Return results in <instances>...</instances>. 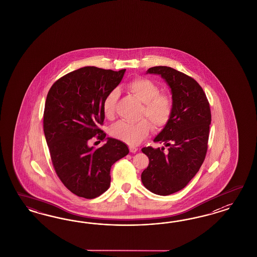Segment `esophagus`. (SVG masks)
Masks as SVG:
<instances>
[{
	"label": "esophagus",
	"instance_id": "esophagus-1",
	"mask_svg": "<svg viewBox=\"0 0 257 257\" xmlns=\"http://www.w3.org/2000/svg\"><path fill=\"white\" fill-rule=\"evenodd\" d=\"M138 150H139V149L136 148V147H133V146H130V147H129V151H130V153H132V154L137 153V152H138Z\"/></svg>",
	"mask_w": 257,
	"mask_h": 257
}]
</instances>
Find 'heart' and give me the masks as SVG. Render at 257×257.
Returning <instances> with one entry per match:
<instances>
[{
    "label": "heart",
    "mask_w": 257,
    "mask_h": 257,
    "mask_svg": "<svg viewBox=\"0 0 257 257\" xmlns=\"http://www.w3.org/2000/svg\"><path fill=\"white\" fill-rule=\"evenodd\" d=\"M126 88L134 94L143 105L140 110V117L137 122L119 120L110 127V135L117 140L135 146L145 140L151 132L152 126L156 130H161L171 121L173 113V101L171 95L159 92V87L148 78L137 77L126 84ZM118 99V90L114 88L105 95L101 108L104 116L108 118L114 117L115 108Z\"/></svg>",
    "instance_id": "b5f03b06"
}]
</instances>
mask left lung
<instances>
[{
    "label": "left lung",
    "mask_w": 257,
    "mask_h": 257,
    "mask_svg": "<svg viewBox=\"0 0 257 257\" xmlns=\"http://www.w3.org/2000/svg\"><path fill=\"white\" fill-rule=\"evenodd\" d=\"M160 74L171 88L173 113L171 121L155 142L167 150L142 148L149 165L141 174L144 187L157 195H171L183 189L199 171L208 148L211 123L209 101L193 78L171 67L150 68Z\"/></svg>",
    "instance_id": "1"
}]
</instances>
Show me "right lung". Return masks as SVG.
<instances>
[{
	"label": "right lung",
	"instance_id": "1",
	"mask_svg": "<svg viewBox=\"0 0 257 257\" xmlns=\"http://www.w3.org/2000/svg\"><path fill=\"white\" fill-rule=\"evenodd\" d=\"M125 70L84 67L55 81L47 95L43 130L52 163L63 185L79 197L94 199L106 191L111 166L129 153L115 139L96 150L87 144L92 138L104 140L101 103Z\"/></svg>",
	"mask_w": 257,
	"mask_h": 257
}]
</instances>
